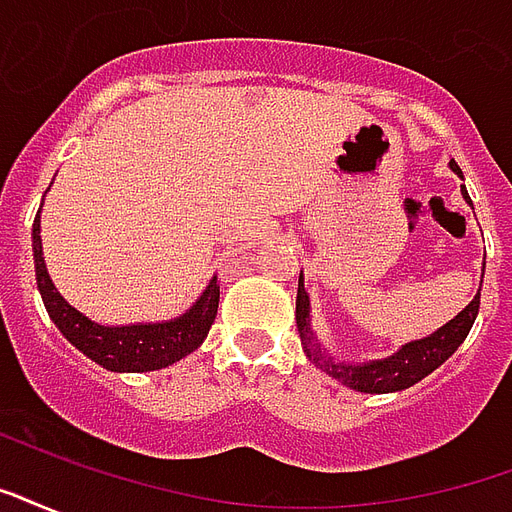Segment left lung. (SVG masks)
Masks as SVG:
<instances>
[{"label":"left lung","instance_id":"8db88e82","mask_svg":"<svg viewBox=\"0 0 512 512\" xmlns=\"http://www.w3.org/2000/svg\"><path fill=\"white\" fill-rule=\"evenodd\" d=\"M451 169L456 174H462L459 166L451 161ZM462 195L470 201V195L462 187ZM483 282V276H481ZM478 308H481V292L475 295L464 311H459L451 322L435 330L427 338H419V341L405 343L403 349H397L392 357H384V360L373 362H343L330 357L322 343L314 341V330H311V303H308V292L303 287V273L298 279V300H295V322H298L300 343H303V351L306 357L317 368H322L327 376L338 378L343 386L349 389H357V392H368V395H386V392H400V389H408V386L419 384L421 378L429 376L432 370L440 368L443 362L459 349V343L467 338L470 327H473L475 317H478Z\"/></svg>","mask_w":512,"mask_h":512}]
</instances>
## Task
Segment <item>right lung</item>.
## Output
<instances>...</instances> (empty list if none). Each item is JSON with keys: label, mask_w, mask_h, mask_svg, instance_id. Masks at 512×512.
Returning a JSON list of instances; mask_svg holds the SVG:
<instances>
[{"label": "right lung", "mask_w": 512, "mask_h": 512, "mask_svg": "<svg viewBox=\"0 0 512 512\" xmlns=\"http://www.w3.org/2000/svg\"><path fill=\"white\" fill-rule=\"evenodd\" d=\"M31 249H34V271L42 303L48 308L53 325L64 338L80 349L101 368L112 373H147V370L169 368L190 351H195L209 335L217 306H220V284L217 276L204 290V295L187 308L185 314L169 322H139V325H99L77 308L69 306L64 295L56 290L42 257V236H39V212L31 228Z\"/></svg>", "instance_id": "1"}]
</instances>
